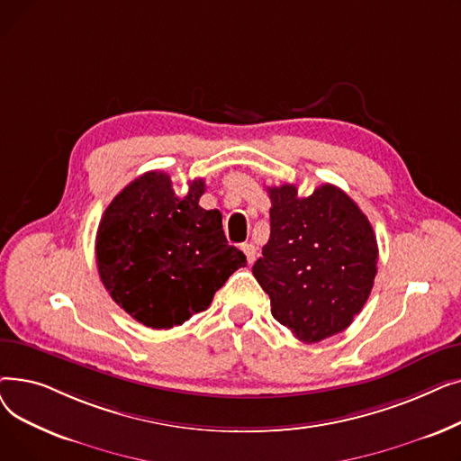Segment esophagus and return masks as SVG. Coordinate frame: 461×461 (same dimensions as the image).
I'll return each mask as SVG.
<instances>
[{
	"mask_svg": "<svg viewBox=\"0 0 461 461\" xmlns=\"http://www.w3.org/2000/svg\"><path fill=\"white\" fill-rule=\"evenodd\" d=\"M240 250L245 252V256H247V261H249V263H254V259H256V247H254V245L245 243L243 247H240Z\"/></svg>",
	"mask_w": 461,
	"mask_h": 461,
	"instance_id": "obj_1",
	"label": "esophagus"
}]
</instances>
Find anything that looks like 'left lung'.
Returning a JSON list of instances; mask_svg holds the SVG:
<instances>
[{
    "instance_id": "left-lung-1",
    "label": "left lung",
    "mask_w": 461,
    "mask_h": 461,
    "mask_svg": "<svg viewBox=\"0 0 461 461\" xmlns=\"http://www.w3.org/2000/svg\"><path fill=\"white\" fill-rule=\"evenodd\" d=\"M271 237L252 273L273 318L316 344L346 330L377 275V240L366 214L334 185L299 198L295 185L267 186Z\"/></svg>"
}]
</instances>
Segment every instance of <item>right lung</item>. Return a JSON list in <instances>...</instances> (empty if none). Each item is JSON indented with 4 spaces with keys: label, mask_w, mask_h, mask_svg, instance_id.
Returning a JSON list of instances; mask_svg holds the SVG:
<instances>
[{
    "label": "right lung",
    "mask_w": 461,
    "mask_h": 461,
    "mask_svg": "<svg viewBox=\"0 0 461 461\" xmlns=\"http://www.w3.org/2000/svg\"><path fill=\"white\" fill-rule=\"evenodd\" d=\"M205 181L177 196L172 177L148 172L121 190L96 230V267L110 297L151 329L183 325L247 265L230 247L222 214L200 207Z\"/></svg>",
    "instance_id": "1"
}]
</instances>
